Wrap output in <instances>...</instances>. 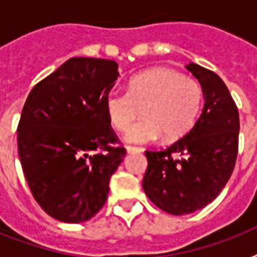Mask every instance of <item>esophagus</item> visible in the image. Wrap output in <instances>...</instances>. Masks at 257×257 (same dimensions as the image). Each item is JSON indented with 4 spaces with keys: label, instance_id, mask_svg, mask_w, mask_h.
Returning a JSON list of instances; mask_svg holds the SVG:
<instances>
[{
    "label": "esophagus",
    "instance_id": "esophagus-1",
    "mask_svg": "<svg viewBox=\"0 0 257 257\" xmlns=\"http://www.w3.org/2000/svg\"><path fill=\"white\" fill-rule=\"evenodd\" d=\"M125 148H126V152L128 153H140L141 152V149L137 148V147H131V145H126Z\"/></svg>",
    "mask_w": 257,
    "mask_h": 257
}]
</instances>
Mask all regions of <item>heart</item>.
<instances>
[{"instance_id":"obj_1","label":"heart","mask_w":257,"mask_h":257,"mask_svg":"<svg viewBox=\"0 0 257 257\" xmlns=\"http://www.w3.org/2000/svg\"><path fill=\"white\" fill-rule=\"evenodd\" d=\"M201 104L200 82L165 66L137 74L126 92L110 90L105 97L109 121L120 132L127 131L142 109L143 120L125 136L132 144L153 143L161 133L168 140L184 136L195 124Z\"/></svg>"}]
</instances>
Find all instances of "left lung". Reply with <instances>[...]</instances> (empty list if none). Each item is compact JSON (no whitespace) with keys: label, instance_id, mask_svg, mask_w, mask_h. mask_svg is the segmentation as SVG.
<instances>
[{"label":"left lung","instance_id":"1","mask_svg":"<svg viewBox=\"0 0 257 257\" xmlns=\"http://www.w3.org/2000/svg\"><path fill=\"white\" fill-rule=\"evenodd\" d=\"M187 69L203 88V112L185 136L167 149L145 151L143 188L156 207L171 215L201 209L219 196L235 168L239 110L221 78L197 64ZM181 154V159H175Z\"/></svg>","mask_w":257,"mask_h":257}]
</instances>
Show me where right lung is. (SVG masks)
Masks as SVG:
<instances>
[{
    "label": "right lung",
    "instance_id": "1",
    "mask_svg": "<svg viewBox=\"0 0 257 257\" xmlns=\"http://www.w3.org/2000/svg\"><path fill=\"white\" fill-rule=\"evenodd\" d=\"M117 69L113 60L73 57L26 98L18 156L32 195L53 219L82 223L108 199L110 176L126 153L105 109Z\"/></svg>",
    "mask_w": 257,
    "mask_h": 257
}]
</instances>
